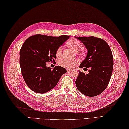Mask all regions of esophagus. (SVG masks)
Here are the masks:
<instances>
[{"instance_id":"esophagus-1","label":"esophagus","mask_w":129,"mask_h":129,"mask_svg":"<svg viewBox=\"0 0 129 129\" xmlns=\"http://www.w3.org/2000/svg\"><path fill=\"white\" fill-rule=\"evenodd\" d=\"M73 70H71V69H68L67 70V72H72Z\"/></svg>"}]
</instances>
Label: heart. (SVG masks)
I'll list each match as a JSON object with an SVG mask.
<instances>
[{
	"label": "heart",
	"mask_w": 129,
	"mask_h": 129,
	"mask_svg": "<svg viewBox=\"0 0 129 129\" xmlns=\"http://www.w3.org/2000/svg\"><path fill=\"white\" fill-rule=\"evenodd\" d=\"M68 45L76 52H79L84 48V45L81 42L75 39H72L70 40L68 42ZM62 49H63V48H62L61 46H60L58 48V49H57L56 51L57 56L60 55ZM77 64V62L76 61H71L68 59L61 60L59 62V65L68 69L74 68V66Z\"/></svg>",
	"instance_id": "obj_1"
}]
</instances>
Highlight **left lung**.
<instances>
[{
	"label": "left lung",
	"mask_w": 129,
	"mask_h": 129,
	"mask_svg": "<svg viewBox=\"0 0 129 129\" xmlns=\"http://www.w3.org/2000/svg\"><path fill=\"white\" fill-rule=\"evenodd\" d=\"M85 46L88 52L79 67L91 68L85 74L79 71L75 84L79 91L88 97L102 93L110 81L113 68V57L107 43L101 38L93 36L75 37Z\"/></svg>",
	"instance_id": "obj_1"
}]
</instances>
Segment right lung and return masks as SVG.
Returning a JSON list of instances; mask_svg holds the SVG:
<instances>
[{
  "mask_svg": "<svg viewBox=\"0 0 129 129\" xmlns=\"http://www.w3.org/2000/svg\"><path fill=\"white\" fill-rule=\"evenodd\" d=\"M70 38L36 35L28 38L20 51V64L25 83L35 92L45 93L53 89L66 70L60 66L54 69L47 62H55L58 48Z\"/></svg>",
  "mask_w": 129,
  "mask_h": 129,
  "instance_id": "right-lung-1",
  "label": "right lung"
}]
</instances>
